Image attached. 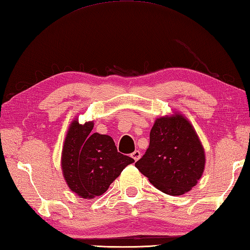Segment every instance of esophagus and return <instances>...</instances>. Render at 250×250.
I'll list each match as a JSON object with an SVG mask.
<instances>
[{
    "instance_id": "obj_1",
    "label": "esophagus",
    "mask_w": 250,
    "mask_h": 250,
    "mask_svg": "<svg viewBox=\"0 0 250 250\" xmlns=\"http://www.w3.org/2000/svg\"><path fill=\"white\" fill-rule=\"evenodd\" d=\"M141 157V152L139 151V150H136V151H134L133 153H131V158H133L135 161H137V160H139Z\"/></svg>"
}]
</instances>
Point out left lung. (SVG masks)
Wrapping results in <instances>:
<instances>
[{
    "label": "left lung",
    "mask_w": 250,
    "mask_h": 250,
    "mask_svg": "<svg viewBox=\"0 0 250 250\" xmlns=\"http://www.w3.org/2000/svg\"><path fill=\"white\" fill-rule=\"evenodd\" d=\"M205 161L196 131L185 117L177 114L157 119L147 151L135 166L158 189L180 196L200 180Z\"/></svg>",
    "instance_id": "1"
}]
</instances>
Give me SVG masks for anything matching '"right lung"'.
Instances as JSON below:
<instances>
[{
  "label": "right lung",
  "instance_id": "right-lung-1",
  "mask_svg": "<svg viewBox=\"0 0 250 250\" xmlns=\"http://www.w3.org/2000/svg\"><path fill=\"white\" fill-rule=\"evenodd\" d=\"M92 122L74 121L65 139L62 168L70 190L82 198H93L107 190L111 183L134 159L117 151L107 135L92 134Z\"/></svg>",
  "mask_w": 250,
  "mask_h": 250
}]
</instances>
